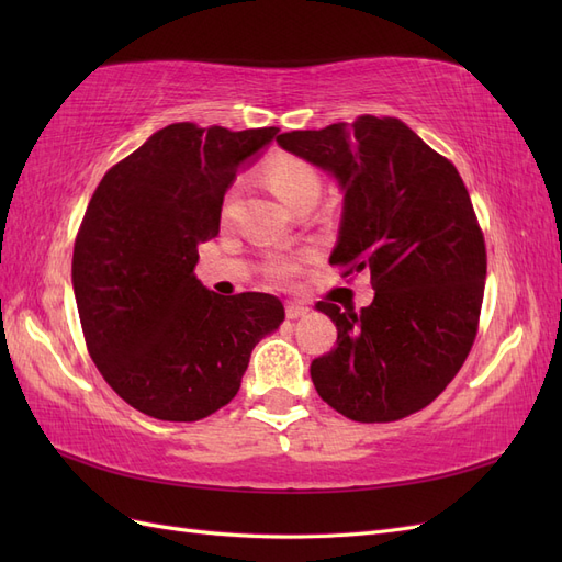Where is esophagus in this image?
I'll list each match as a JSON object with an SVG mask.
<instances>
[{"mask_svg": "<svg viewBox=\"0 0 562 562\" xmlns=\"http://www.w3.org/2000/svg\"><path fill=\"white\" fill-rule=\"evenodd\" d=\"M310 314V307L304 302H285V316L291 318V321H295V318H302V316H307Z\"/></svg>", "mask_w": 562, "mask_h": 562, "instance_id": "esophagus-1", "label": "esophagus"}]
</instances>
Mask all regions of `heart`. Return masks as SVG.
<instances>
[{
	"mask_svg": "<svg viewBox=\"0 0 562 562\" xmlns=\"http://www.w3.org/2000/svg\"><path fill=\"white\" fill-rule=\"evenodd\" d=\"M262 176L269 190L274 192V196L281 203H285L288 209L297 206V203L304 199H318L321 178L314 171V166L293 155L269 157L262 168ZM297 267L300 262L291 258V255H279V258L269 262L267 274L274 281H288L295 274Z\"/></svg>",
	"mask_w": 562,
	"mask_h": 562,
	"instance_id": "1",
	"label": "heart"
}]
</instances>
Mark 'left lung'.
Segmentation results:
<instances>
[{
    "instance_id": "8db88e82",
    "label": "left lung",
    "mask_w": 562,
    "mask_h": 562,
    "mask_svg": "<svg viewBox=\"0 0 562 562\" xmlns=\"http://www.w3.org/2000/svg\"><path fill=\"white\" fill-rule=\"evenodd\" d=\"M277 143L326 171L342 192L330 265L370 274L359 314L316 310L337 347L310 368L318 396L356 422L427 407L467 361L485 288V244L457 168L398 119L359 116Z\"/></svg>"
}]
</instances>
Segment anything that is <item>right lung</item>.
<instances>
[{
	"mask_svg": "<svg viewBox=\"0 0 562 562\" xmlns=\"http://www.w3.org/2000/svg\"><path fill=\"white\" fill-rule=\"evenodd\" d=\"M277 133L171 124L93 192L75 241V300L93 363L135 411L209 417L236 396L255 345L283 323L279 297H223L194 277L229 184Z\"/></svg>",
	"mask_w": 562,
	"mask_h": 562,
	"instance_id": "1",
	"label": "right lung"
}]
</instances>
